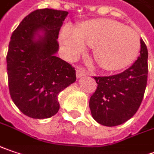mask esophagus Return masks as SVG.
Instances as JSON below:
<instances>
[{"label":"esophagus","mask_w":154,"mask_h":154,"mask_svg":"<svg viewBox=\"0 0 154 154\" xmlns=\"http://www.w3.org/2000/svg\"><path fill=\"white\" fill-rule=\"evenodd\" d=\"M87 73H86V71L83 69V68H81V67H78L77 69H76V75H77V77L78 78H81L82 76H84V75H86Z\"/></svg>","instance_id":"esophagus-1"}]
</instances>
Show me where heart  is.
I'll use <instances>...</instances> for the list:
<instances>
[{"label": "heart", "instance_id": "b5f03b06", "mask_svg": "<svg viewBox=\"0 0 154 154\" xmlns=\"http://www.w3.org/2000/svg\"><path fill=\"white\" fill-rule=\"evenodd\" d=\"M60 42L70 59L81 54L85 44L92 47L97 64L111 71L130 65L140 49V36L136 31L106 19L88 20L76 28L66 25L60 32Z\"/></svg>", "mask_w": 154, "mask_h": 154}]
</instances>
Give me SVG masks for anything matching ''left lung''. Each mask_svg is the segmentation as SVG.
I'll return each mask as SVG.
<instances>
[{
  "label": "left lung",
  "mask_w": 154,
  "mask_h": 154,
  "mask_svg": "<svg viewBox=\"0 0 154 154\" xmlns=\"http://www.w3.org/2000/svg\"><path fill=\"white\" fill-rule=\"evenodd\" d=\"M140 56L122 73L109 76H94L98 84L90 98L93 118L106 127L125 123L138 111L147 83L148 52L140 40Z\"/></svg>",
  "instance_id": "1"
}]
</instances>
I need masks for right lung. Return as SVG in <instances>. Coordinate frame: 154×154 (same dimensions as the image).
Segmentation results:
<instances>
[{
  "mask_svg": "<svg viewBox=\"0 0 154 154\" xmlns=\"http://www.w3.org/2000/svg\"><path fill=\"white\" fill-rule=\"evenodd\" d=\"M67 14L62 10L37 9L11 35L7 54L9 94L20 111L30 118L56 114L59 94L76 81L74 67L55 56L59 32Z\"/></svg>",
  "mask_w": 154,
  "mask_h": 154,
  "instance_id": "right-lung-1",
  "label": "right lung"
}]
</instances>
